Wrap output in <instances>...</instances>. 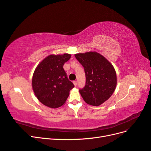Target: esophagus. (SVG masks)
<instances>
[{
	"label": "esophagus",
	"instance_id": "esophagus-1",
	"mask_svg": "<svg viewBox=\"0 0 151 151\" xmlns=\"http://www.w3.org/2000/svg\"><path fill=\"white\" fill-rule=\"evenodd\" d=\"M73 84H74V85L75 86H77V81H73Z\"/></svg>",
	"mask_w": 151,
	"mask_h": 151
}]
</instances>
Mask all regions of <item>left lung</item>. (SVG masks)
<instances>
[{
  "label": "left lung",
  "mask_w": 151,
  "mask_h": 151,
  "mask_svg": "<svg viewBox=\"0 0 151 151\" xmlns=\"http://www.w3.org/2000/svg\"><path fill=\"white\" fill-rule=\"evenodd\" d=\"M84 67L86 85L79 90L84 101L92 106L102 104L111 96L117 84L115 68L104 56L96 52L75 54Z\"/></svg>",
  "instance_id": "left-lung-1"
}]
</instances>
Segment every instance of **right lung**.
Wrapping results in <instances>:
<instances>
[{"label": "right lung", "mask_w": 151, "mask_h": 151, "mask_svg": "<svg viewBox=\"0 0 151 151\" xmlns=\"http://www.w3.org/2000/svg\"><path fill=\"white\" fill-rule=\"evenodd\" d=\"M70 57L68 53L50 55L35 68L32 88L36 97L45 106L51 108L62 106L74 88L63 67Z\"/></svg>", "instance_id": "right-lung-1"}]
</instances>
